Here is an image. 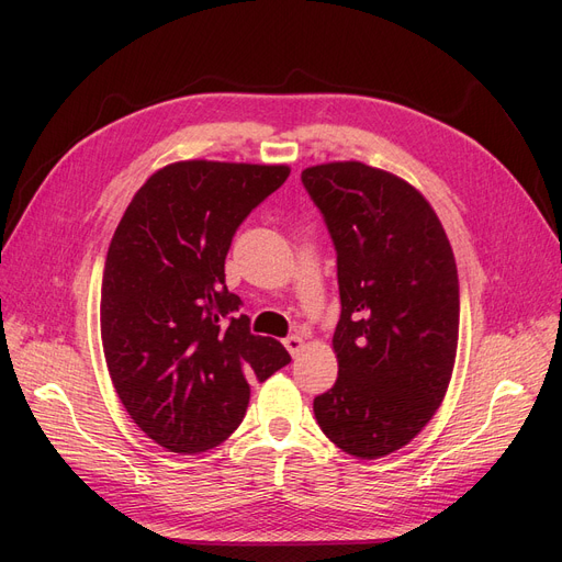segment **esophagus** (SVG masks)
I'll return each instance as SVG.
<instances>
[{"label":"esophagus","mask_w":562,"mask_h":562,"mask_svg":"<svg viewBox=\"0 0 562 562\" xmlns=\"http://www.w3.org/2000/svg\"><path fill=\"white\" fill-rule=\"evenodd\" d=\"M283 347L291 351V356H297L302 349H304V339L300 335H288L283 339Z\"/></svg>","instance_id":"esophagus-1"}]
</instances>
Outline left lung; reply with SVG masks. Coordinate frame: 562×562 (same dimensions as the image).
I'll return each instance as SVG.
<instances>
[{"mask_svg":"<svg viewBox=\"0 0 562 562\" xmlns=\"http://www.w3.org/2000/svg\"><path fill=\"white\" fill-rule=\"evenodd\" d=\"M337 250V382L314 398L321 431L378 459L427 427L446 398L459 339L457 265L431 203L361 161L302 171Z\"/></svg>","mask_w":562,"mask_h":562,"instance_id":"left-lung-1","label":"left lung"}]
</instances>
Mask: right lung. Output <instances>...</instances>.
I'll use <instances>...</instances> for the list:
<instances>
[{"label":"right lung","mask_w":562,"mask_h":562,"mask_svg":"<svg viewBox=\"0 0 562 562\" xmlns=\"http://www.w3.org/2000/svg\"><path fill=\"white\" fill-rule=\"evenodd\" d=\"M291 176L285 164L190 159L151 173L108 250L100 337L119 401L171 452H206L239 427L250 380L291 356L252 335L225 285L232 236Z\"/></svg>","instance_id":"add662e5"}]
</instances>
